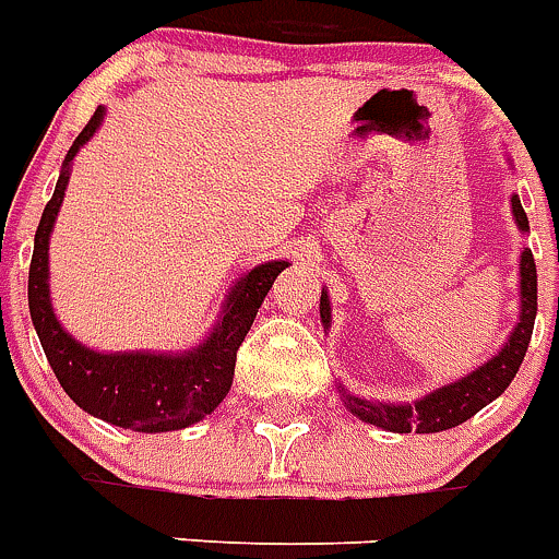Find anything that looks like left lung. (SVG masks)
I'll list each match as a JSON object with an SVG mask.
<instances>
[{"label":"left lung","mask_w":559,"mask_h":559,"mask_svg":"<svg viewBox=\"0 0 559 559\" xmlns=\"http://www.w3.org/2000/svg\"><path fill=\"white\" fill-rule=\"evenodd\" d=\"M511 160V158H508ZM513 222L520 234H528V216L520 204V195H511ZM534 317H537V265L528 248L520 253V320L502 343L497 355H490L485 364L471 369L456 381L444 383L439 390L427 392L421 399L404 401V404H386V401L360 399L349 392L343 383H337L343 406L364 424L381 427L386 432H441L450 427H459L467 418L479 413L481 406L497 401L520 372L522 357L528 352L531 332H534ZM320 323L323 329H332V302H329V288L320 292Z\"/></svg>","instance_id":"8db88e82"}]
</instances>
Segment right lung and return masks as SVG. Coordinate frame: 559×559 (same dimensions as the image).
I'll return each instance as SVG.
<instances>
[{
    "label": "right lung",
    "instance_id": "1",
    "mask_svg": "<svg viewBox=\"0 0 559 559\" xmlns=\"http://www.w3.org/2000/svg\"><path fill=\"white\" fill-rule=\"evenodd\" d=\"M106 109L97 106L86 129L74 138V144L62 160L60 178L53 187L51 202L43 210L34 257L28 271V308L37 337L43 343L48 364L57 381L80 409L100 421L135 432H173L202 421L216 409L234 383L236 352L245 334L251 332L253 317L271 292V285L288 259H271L245 271L227 292L218 320L199 346L185 352H97L71 337L53 314L51 285H48V242L53 222L66 199L71 178V160L100 129Z\"/></svg>",
    "mask_w": 559,
    "mask_h": 559
}]
</instances>
